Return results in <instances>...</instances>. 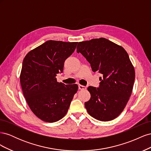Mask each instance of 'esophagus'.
<instances>
[{
  "label": "esophagus",
  "instance_id": "1",
  "mask_svg": "<svg viewBox=\"0 0 151 151\" xmlns=\"http://www.w3.org/2000/svg\"><path fill=\"white\" fill-rule=\"evenodd\" d=\"M86 88H87L86 86L81 85V84L79 85V89H81V90H85V89H86Z\"/></svg>",
  "mask_w": 151,
  "mask_h": 151
}]
</instances>
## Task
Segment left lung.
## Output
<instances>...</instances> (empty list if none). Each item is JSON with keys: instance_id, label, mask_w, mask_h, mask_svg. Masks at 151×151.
<instances>
[{"instance_id": "left-lung-1", "label": "left lung", "mask_w": 151, "mask_h": 151, "mask_svg": "<svg viewBox=\"0 0 151 151\" xmlns=\"http://www.w3.org/2000/svg\"><path fill=\"white\" fill-rule=\"evenodd\" d=\"M77 52L86 58L93 72L103 75L99 88H88L91 98L84 104L87 111L99 121L115 119L124 109L133 89L135 74L129 55L104 38L79 42Z\"/></svg>"}]
</instances>
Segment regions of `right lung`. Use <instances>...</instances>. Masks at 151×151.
<instances>
[{
    "mask_svg": "<svg viewBox=\"0 0 151 151\" xmlns=\"http://www.w3.org/2000/svg\"><path fill=\"white\" fill-rule=\"evenodd\" d=\"M77 42L48 40L31 50L22 62L20 82L31 110L42 120L52 123L64 116L77 84L58 83L56 76L63 72L66 59L74 52Z\"/></svg>",
    "mask_w": 151,
    "mask_h": 151,
    "instance_id": "right-lung-1",
    "label": "right lung"
}]
</instances>
